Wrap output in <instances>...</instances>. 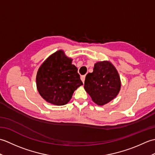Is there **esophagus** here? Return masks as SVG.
Listing matches in <instances>:
<instances>
[{
    "mask_svg": "<svg viewBox=\"0 0 155 155\" xmlns=\"http://www.w3.org/2000/svg\"><path fill=\"white\" fill-rule=\"evenodd\" d=\"M81 81H83V83H84V80H85V75L81 76Z\"/></svg>",
    "mask_w": 155,
    "mask_h": 155,
    "instance_id": "esophagus-1",
    "label": "esophagus"
}]
</instances>
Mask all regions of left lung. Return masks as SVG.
<instances>
[{
    "label": "left lung",
    "instance_id": "1",
    "mask_svg": "<svg viewBox=\"0 0 155 155\" xmlns=\"http://www.w3.org/2000/svg\"><path fill=\"white\" fill-rule=\"evenodd\" d=\"M121 81L118 72L110 61H98L93 72L88 73L84 88L92 100L98 106L109 103L119 93Z\"/></svg>",
    "mask_w": 155,
    "mask_h": 155
}]
</instances>
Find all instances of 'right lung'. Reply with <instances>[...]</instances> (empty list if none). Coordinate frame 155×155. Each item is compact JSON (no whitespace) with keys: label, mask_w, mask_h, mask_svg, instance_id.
Masks as SVG:
<instances>
[{"label":"right lung","mask_w":155,"mask_h":155,"mask_svg":"<svg viewBox=\"0 0 155 155\" xmlns=\"http://www.w3.org/2000/svg\"><path fill=\"white\" fill-rule=\"evenodd\" d=\"M72 59L58 50L42 62L36 77L37 88L48 103L57 106L67 104L75 90L83 85Z\"/></svg>","instance_id":"obj_1"}]
</instances>
